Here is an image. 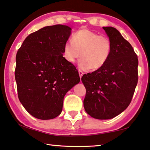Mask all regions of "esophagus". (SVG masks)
<instances>
[{
	"instance_id": "34e87169",
	"label": "esophagus",
	"mask_w": 150,
	"mask_h": 150,
	"mask_svg": "<svg viewBox=\"0 0 150 150\" xmlns=\"http://www.w3.org/2000/svg\"><path fill=\"white\" fill-rule=\"evenodd\" d=\"M78 73H79V76H80V78H82V75L84 74V72H82V70H78Z\"/></svg>"
}]
</instances>
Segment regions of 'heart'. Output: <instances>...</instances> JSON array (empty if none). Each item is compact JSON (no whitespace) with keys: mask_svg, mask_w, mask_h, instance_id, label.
<instances>
[{"mask_svg":"<svg viewBox=\"0 0 150 150\" xmlns=\"http://www.w3.org/2000/svg\"><path fill=\"white\" fill-rule=\"evenodd\" d=\"M111 40L105 35L88 29H82L73 34L72 41L63 46V56L69 63L73 64L81 56L78 66L84 70L102 68L109 60L112 52Z\"/></svg>","mask_w":150,"mask_h":150,"instance_id":"heart-1","label":"heart"}]
</instances>
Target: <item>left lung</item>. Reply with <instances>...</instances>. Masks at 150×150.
<instances>
[{
    "label": "left lung",
    "instance_id": "left-lung-1",
    "mask_svg": "<svg viewBox=\"0 0 150 150\" xmlns=\"http://www.w3.org/2000/svg\"><path fill=\"white\" fill-rule=\"evenodd\" d=\"M103 28L111 40V54L102 68L84 74L81 80L86 88V112L93 118L110 119L124 111L132 100L138 80V59L118 30Z\"/></svg>",
    "mask_w": 150,
    "mask_h": 150
}]
</instances>
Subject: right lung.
Returning <instances> with one entry per match:
<instances>
[{"instance_id": "1", "label": "right lung", "mask_w": 150, "mask_h": 150, "mask_svg": "<svg viewBox=\"0 0 150 150\" xmlns=\"http://www.w3.org/2000/svg\"><path fill=\"white\" fill-rule=\"evenodd\" d=\"M71 30L62 25L43 27L27 36L17 53L18 97L37 119L47 120L58 116L64 96L80 82L77 69L63 57V46Z\"/></svg>"}]
</instances>
